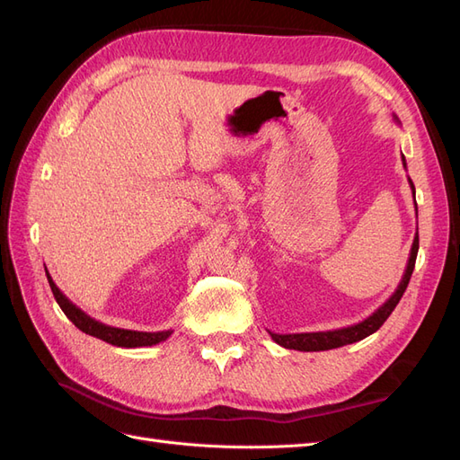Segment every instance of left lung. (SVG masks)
I'll return each instance as SVG.
<instances>
[{"label":"left lung","instance_id":"1","mask_svg":"<svg viewBox=\"0 0 460 460\" xmlns=\"http://www.w3.org/2000/svg\"><path fill=\"white\" fill-rule=\"evenodd\" d=\"M395 122H399V119L394 115ZM402 166L407 169V161L405 155H402ZM409 184L412 190V198H414V184L412 180L409 178ZM414 211L416 217H419V207H416V199H414ZM416 253H419V228H416V235L412 240V247H411V255L407 261V269L402 272V278L399 286L395 288V291L389 299L382 305V307L376 309L368 318H365L363 323L347 326V328H338V330H328V332H303V333H274L269 330L270 338L278 343L286 347V349H296V351H328V349H338V347L349 345L355 341H360L368 338L370 333H374L376 330H380V326L385 323L387 316L394 313V309L397 307V303L401 301L402 294L409 286V280L414 270V262H416Z\"/></svg>","mask_w":460,"mask_h":460}]
</instances>
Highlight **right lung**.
I'll use <instances>...</instances> for the list:
<instances>
[{
  "mask_svg": "<svg viewBox=\"0 0 460 460\" xmlns=\"http://www.w3.org/2000/svg\"><path fill=\"white\" fill-rule=\"evenodd\" d=\"M46 276H48L49 288L53 291V297H55V301L59 303L61 311L66 314V318L71 320V323L78 330L88 333V336L103 340V341H107L111 345H117V347H151V345H157V343L171 338L172 330L137 332V330H124V328L107 326V324L100 323V320H95L90 314H86L80 307H76V305L58 288V284L53 282V278L49 276L48 269H46Z\"/></svg>",
  "mask_w": 460,
  "mask_h": 460,
  "instance_id": "right-lung-1",
  "label": "right lung"
}]
</instances>
